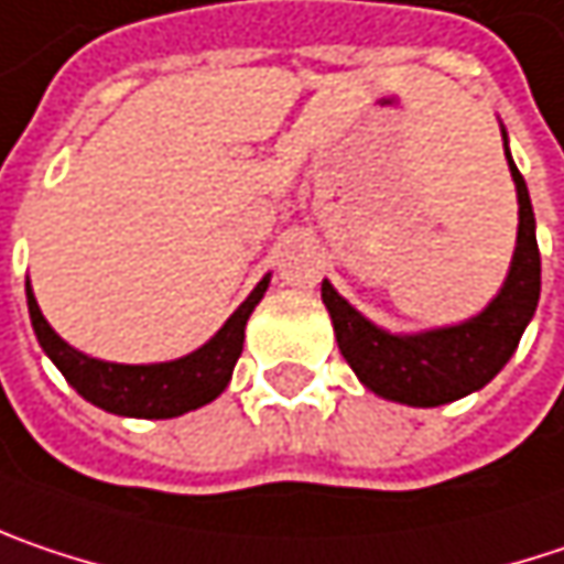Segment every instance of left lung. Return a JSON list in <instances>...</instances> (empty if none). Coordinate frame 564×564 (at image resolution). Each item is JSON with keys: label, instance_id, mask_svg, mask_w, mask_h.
I'll return each instance as SVG.
<instances>
[{"label": "left lung", "instance_id": "1", "mask_svg": "<svg viewBox=\"0 0 564 564\" xmlns=\"http://www.w3.org/2000/svg\"><path fill=\"white\" fill-rule=\"evenodd\" d=\"M501 134L507 150V131ZM507 166L520 202L517 247L501 292L481 314L468 317L456 327H436L423 334H388L369 317H362L324 279L321 299L330 311L343 359L359 376V382L376 391L379 398L411 408H440L485 388L507 366L530 317L536 314V302H540L536 218H533L527 182L513 166L510 150H507Z\"/></svg>", "mask_w": 564, "mask_h": 564}]
</instances>
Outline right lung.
<instances>
[{
    "label": "right lung",
    "mask_w": 564,
    "mask_h": 564,
    "mask_svg": "<svg viewBox=\"0 0 564 564\" xmlns=\"http://www.w3.org/2000/svg\"><path fill=\"white\" fill-rule=\"evenodd\" d=\"M269 289V275L250 292V299L240 304L221 330L198 346L195 352L173 359V362H150V366H121L93 359L69 343L57 337V330L44 321L41 307L34 302L31 282H24L31 327L37 334L41 349L51 356V362L63 372V379L73 384L89 404H96L118 417H143V421H166L180 417L185 411H195L221 394L230 372L243 349V330L253 314V307Z\"/></svg>",
    "instance_id": "add662e5"
}]
</instances>
